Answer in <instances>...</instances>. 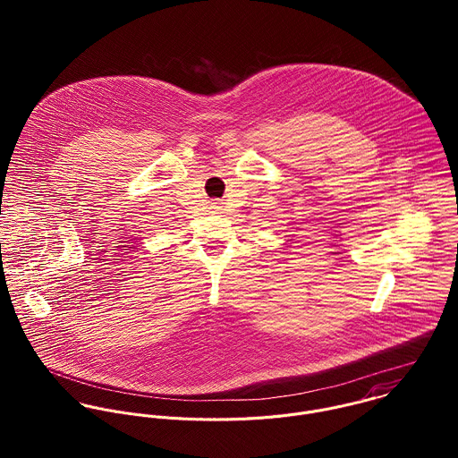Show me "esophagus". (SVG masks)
I'll return each instance as SVG.
<instances>
[{
  "label": "esophagus",
  "mask_w": 458,
  "mask_h": 458,
  "mask_svg": "<svg viewBox=\"0 0 458 458\" xmlns=\"http://www.w3.org/2000/svg\"><path fill=\"white\" fill-rule=\"evenodd\" d=\"M215 213H218L220 209H222V202H211V206H209Z\"/></svg>",
  "instance_id": "esophagus-1"
}]
</instances>
